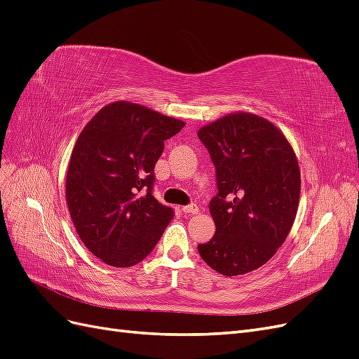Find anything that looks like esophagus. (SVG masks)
Segmentation results:
<instances>
[{
  "instance_id": "esophagus-1",
  "label": "esophagus",
  "mask_w": 359,
  "mask_h": 359,
  "mask_svg": "<svg viewBox=\"0 0 359 359\" xmlns=\"http://www.w3.org/2000/svg\"><path fill=\"white\" fill-rule=\"evenodd\" d=\"M182 212L184 214H198L199 212V206L196 203H190L187 206H184Z\"/></svg>"
}]
</instances>
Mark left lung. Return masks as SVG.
<instances>
[{
  "label": "left lung",
  "mask_w": 359,
  "mask_h": 359,
  "mask_svg": "<svg viewBox=\"0 0 359 359\" xmlns=\"http://www.w3.org/2000/svg\"><path fill=\"white\" fill-rule=\"evenodd\" d=\"M198 136L215 168L210 202L215 235L199 244L201 257L223 276L262 266L285 243L301 191L299 166L280 130L253 114H231Z\"/></svg>",
  "instance_id": "left-lung-1"
}]
</instances>
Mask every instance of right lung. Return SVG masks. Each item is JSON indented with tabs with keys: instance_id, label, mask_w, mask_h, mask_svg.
<instances>
[{
	"instance_id": "right-lung-1",
	"label": "right lung",
	"mask_w": 359,
	"mask_h": 359,
	"mask_svg": "<svg viewBox=\"0 0 359 359\" xmlns=\"http://www.w3.org/2000/svg\"><path fill=\"white\" fill-rule=\"evenodd\" d=\"M184 123L147 107L115 102L79 135L69 163L66 198L85 247L104 264L144 260L173 219L154 196V168L165 140Z\"/></svg>"
}]
</instances>
